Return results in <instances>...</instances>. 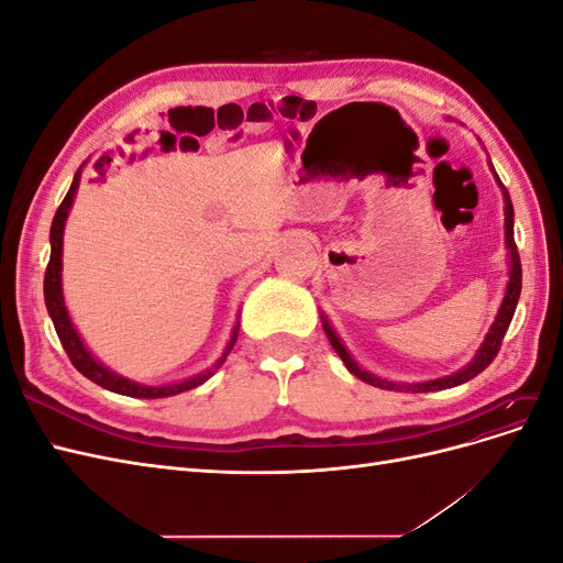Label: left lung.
<instances>
[{"instance_id":"8db88e82","label":"left lung","mask_w":563,"mask_h":563,"mask_svg":"<svg viewBox=\"0 0 563 563\" xmlns=\"http://www.w3.org/2000/svg\"><path fill=\"white\" fill-rule=\"evenodd\" d=\"M493 176H496V183L500 185L503 190V199H505V249H507V265H509V279H507V286H505V296H503V302L498 308V314H496V321L490 323V329L484 338V343L479 345V350H476V354L472 356V362L465 364L460 371L451 373V376H444V378H437V380H424V383H395V380H385V378H378L376 373H371L366 368H362L360 364H356L354 356L347 352V347L343 345V340H340V335L333 331L331 321L327 319V314L321 312V327H323V333H327L331 347L338 352L340 360H343V364L347 366V371L352 373V376H356L360 380L373 385V387H380V389H397V391H439V389H449V387H457L463 385L467 380H472L474 376H479V373L496 360V354L500 350V343L503 338L509 329V321H512L515 317V310H517V302H519V296H521V263H519V251H517V244H515V207H512V199H509V192L505 190V185L500 183L496 168H493V164L488 162Z\"/></svg>"}]
</instances>
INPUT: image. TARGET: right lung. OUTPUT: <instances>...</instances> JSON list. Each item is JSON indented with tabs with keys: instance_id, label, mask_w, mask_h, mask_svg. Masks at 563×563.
Wrapping results in <instances>:
<instances>
[{
	"instance_id": "right-lung-1",
	"label": "right lung",
	"mask_w": 563,
	"mask_h": 563,
	"mask_svg": "<svg viewBox=\"0 0 563 563\" xmlns=\"http://www.w3.org/2000/svg\"><path fill=\"white\" fill-rule=\"evenodd\" d=\"M81 168L75 174L70 190H67L63 203L58 207L56 216H54V223H51V232H48V242H51V258H48V267H46V277H44V300H46V310L51 321H54L56 333L60 338V345L70 356L73 366L81 373V376H87L89 380H93L96 385H100L103 389L117 391V395H124V397H133V399H162V397H174L180 395V391H187L192 387H199L201 383H207L213 373L223 366V362L228 360V354L232 352L234 343H236V333H240V323H234L232 335L228 340V345L223 350V354L218 356V362L207 368L197 373L192 378H185V380H176V383H166V385H143V383H135L129 380L124 376H119L112 368H108L103 362L96 360L93 352L84 345V340L79 335V331L75 329V323L70 319V312H67V305H65V296H63V232H65V220L70 216V209L75 203V195L79 190V180H81Z\"/></svg>"
}]
</instances>
